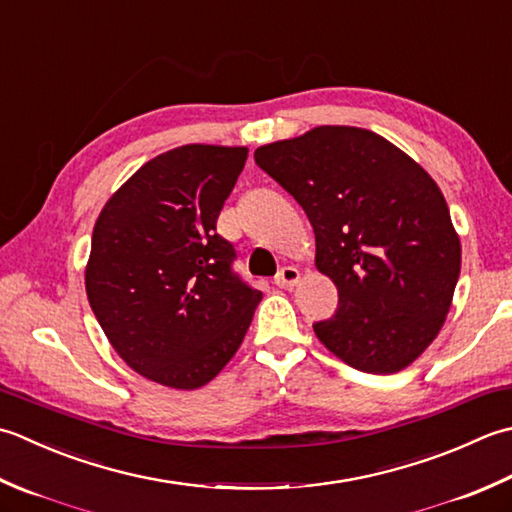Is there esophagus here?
<instances>
[{"mask_svg":"<svg viewBox=\"0 0 512 512\" xmlns=\"http://www.w3.org/2000/svg\"><path fill=\"white\" fill-rule=\"evenodd\" d=\"M299 282V270L295 266H284L275 277V284L279 288H293Z\"/></svg>","mask_w":512,"mask_h":512,"instance_id":"esophagus-1","label":"esophagus"}]
</instances>
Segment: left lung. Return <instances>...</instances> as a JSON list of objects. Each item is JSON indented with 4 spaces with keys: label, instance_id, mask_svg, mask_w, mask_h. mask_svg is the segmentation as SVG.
<instances>
[{
    "label": "left lung",
    "instance_id": "obj_1",
    "mask_svg": "<svg viewBox=\"0 0 512 512\" xmlns=\"http://www.w3.org/2000/svg\"><path fill=\"white\" fill-rule=\"evenodd\" d=\"M255 162L304 208L315 264L337 286L335 315L313 324L319 342L364 373L413 364L442 330L462 268L433 177L355 126H317L259 146Z\"/></svg>",
    "mask_w": 512,
    "mask_h": 512
}]
</instances>
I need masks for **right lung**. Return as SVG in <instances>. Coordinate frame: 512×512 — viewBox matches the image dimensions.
Returning <instances> with one entry per match:
<instances>
[{
    "instance_id": "obj_1",
    "label": "right lung",
    "mask_w": 512,
    "mask_h": 512,
    "mask_svg": "<svg viewBox=\"0 0 512 512\" xmlns=\"http://www.w3.org/2000/svg\"><path fill=\"white\" fill-rule=\"evenodd\" d=\"M244 146L188 144L150 159L99 213L86 295L117 355L150 382L208 384L253 322L262 293L233 270L217 217Z\"/></svg>"
}]
</instances>
